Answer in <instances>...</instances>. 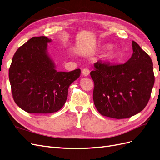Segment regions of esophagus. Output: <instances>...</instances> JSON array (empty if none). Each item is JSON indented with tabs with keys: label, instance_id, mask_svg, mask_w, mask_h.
I'll use <instances>...</instances> for the list:
<instances>
[{
	"label": "esophagus",
	"instance_id": "34e87169",
	"mask_svg": "<svg viewBox=\"0 0 160 160\" xmlns=\"http://www.w3.org/2000/svg\"><path fill=\"white\" fill-rule=\"evenodd\" d=\"M82 73H83V76H85V77L88 76L89 74V70L88 69L85 68V69L83 70V71H82Z\"/></svg>",
	"mask_w": 160,
	"mask_h": 160
}]
</instances>
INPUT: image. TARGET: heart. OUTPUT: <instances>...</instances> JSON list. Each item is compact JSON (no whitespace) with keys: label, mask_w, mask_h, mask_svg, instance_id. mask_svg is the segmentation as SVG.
Segmentation results:
<instances>
[{"label":"heart","mask_w":160,"mask_h":160,"mask_svg":"<svg viewBox=\"0 0 160 160\" xmlns=\"http://www.w3.org/2000/svg\"><path fill=\"white\" fill-rule=\"evenodd\" d=\"M105 59L109 61H114L119 59V52L115 49H110L105 55Z\"/></svg>","instance_id":"obj_1"}]
</instances>
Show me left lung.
Wrapping results in <instances>:
<instances>
[{
    "instance_id": "left-lung-1",
    "label": "left lung",
    "mask_w": 160,
    "mask_h": 160,
    "mask_svg": "<svg viewBox=\"0 0 160 160\" xmlns=\"http://www.w3.org/2000/svg\"><path fill=\"white\" fill-rule=\"evenodd\" d=\"M133 54L124 64L98 61L90 75L95 87L96 109L106 117L128 118L147 105L154 85L153 62L138 43L132 41Z\"/></svg>"
}]
</instances>
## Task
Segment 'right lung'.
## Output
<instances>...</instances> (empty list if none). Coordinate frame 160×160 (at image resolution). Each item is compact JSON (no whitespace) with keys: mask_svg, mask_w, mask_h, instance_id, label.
<instances>
[{"mask_svg":"<svg viewBox=\"0 0 160 160\" xmlns=\"http://www.w3.org/2000/svg\"><path fill=\"white\" fill-rule=\"evenodd\" d=\"M52 41L44 36L32 37L14 53L8 76L14 102L29 113H52L66 102L70 85L80 69L57 71L47 51Z\"/></svg>","mask_w":160,"mask_h":160,"instance_id":"add662e5","label":"right lung"}]
</instances>
